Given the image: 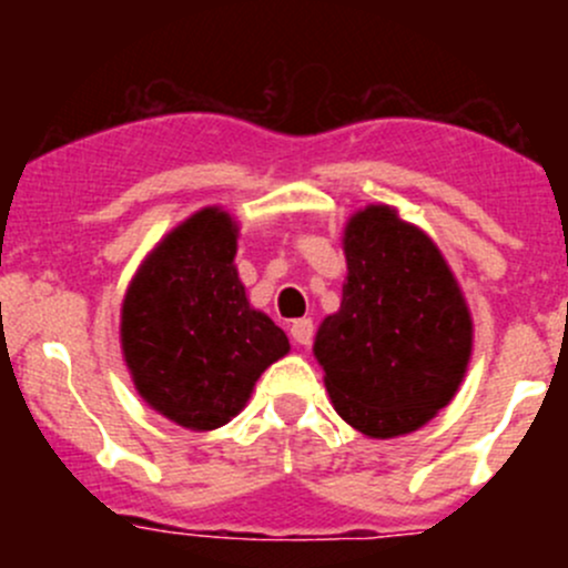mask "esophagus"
I'll return each instance as SVG.
<instances>
[{
  "label": "esophagus",
  "mask_w": 568,
  "mask_h": 568,
  "mask_svg": "<svg viewBox=\"0 0 568 568\" xmlns=\"http://www.w3.org/2000/svg\"><path fill=\"white\" fill-rule=\"evenodd\" d=\"M291 337H294L296 346H311L313 321L311 318H296L294 324H291Z\"/></svg>",
  "instance_id": "34e87169"
}]
</instances>
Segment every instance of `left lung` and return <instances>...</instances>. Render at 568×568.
Segmentation results:
<instances>
[{
	"mask_svg": "<svg viewBox=\"0 0 568 568\" xmlns=\"http://www.w3.org/2000/svg\"><path fill=\"white\" fill-rule=\"evenodd\" d=\"M341 311L313 343L337 415L374 439L426 426L459 390L473 318L437 244L390 205H368L343 231Z\"/></svg>",
	"mask_w": 568,
	"mask_h": 568,
	"instance_id": "1",
	"label": "left lung"
}]
</instances>
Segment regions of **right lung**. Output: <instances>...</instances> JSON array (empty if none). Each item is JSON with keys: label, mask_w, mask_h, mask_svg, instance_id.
<instances>
[{"label": "right lung", "mask_w": 568, "mask_h": 568, "mask_svg": "<svg viewBox=\"0 0 568 568\" xmlns=\"http://www.w3.org/2000/svg\"><path fill=\"white\" fill-rule=\"evenodd\" d=\"M239 225L209 205L142 261L120 311V346L148 406L192 432L225 426L247 406L288 337L250 305L239 280Z\"/></svg>", "instance_id": "right-lung-1"}]
</instances>
